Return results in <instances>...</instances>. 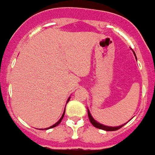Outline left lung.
Here are the masks:
<instances>
[{
	"label": "left lung",
	"mask_w": 155,
	"mask_h": 155,
	"mask_svg": "<svg viewBox=\"0 0 155 155\" xmlns=\"http://www.w3.org/2000/svg\"><path fill=\"white\" fill-rule=\"evenodd\" d=\"M134 55H135V53H134ZM136 57V56H135ZM87 114H88V118H89L90 122H91V124L95 127V128H100V129H104V130H106V131H115V130H118V129H119L120 128H122L124 125H125L126 124H124L123 125H120V126H117V127H110V126H106V125H104V124H99V123H97L94 118L92 117V115H91V114H90L89 110L87 109Z\"/></svg>",
	"instance_id": "8db88e82"
}]
</instances>
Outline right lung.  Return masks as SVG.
Wrapping results in <instances>:
<instances>
[{
	"mask_svg": "<svg viewBox=\"0 0 155 155\" xmlns=\"http://www.w3.org/2000/svg\"><path fill=\"white\" fill-rule=\"evenodd\" d=\"M69 99H70V97H69V98H68V101H67V103H68ZM64 114H65V110H64V113H63V114H62V118H60V119H59V120H58V121L57 122V123H56V124H53V125H52V126H51V127H49V128H45V129H49V128H54V127H56V126H58V125L59 124H60V123H61V122H62V118H63V117H64Z\"/></svg>",
	"mask_w": 155,
	"mask_h": 155,
	"instance_id": "1",
	"label": "right lung"
}]
</instances>
